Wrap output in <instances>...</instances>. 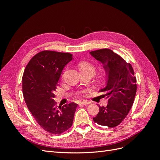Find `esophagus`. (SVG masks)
Returning a JSON list of instances; mask_svg holds the SVG:
<instances>
[{
    "label": "esophagus",
    "instance_id": "obj_1",
    "mask_svg": "<svg viewBox=\"0 0 160 160\" xmlns=\"http://www.w3.org/2000/svg\"><path fill=\"white\" fill-rule=\"evenodd\" d=\"M81 105H89V104H90L91 103L90 102H89V101H82L80 103Z\"/></svg>",
    "mask_w": 160,
    "mask_h": 160
}]
</instances>
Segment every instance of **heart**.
Returning <instances> with one entry per match:
<instances>
[{"label":"heart","mask_w":160,"mask_h":160,"mask_svg":"<svg viewBox=\"0 0 160 160\" xmlns=\"http://www.w3.org/2000/svg\"><path fill=\"white\" fill-rule=\"evenodd\" d=\"M79 69L81 71V72H89V73H92L93 75L95 74L96 71L95 66L91 63L90 62L88 61H82L81 62L79 65ZM65 72H63V74L62 75V79H65ZM108 77V72L107 71H104L102 74H101L99 76V81H104Z\"/></svg>","instance_id":"heart-1"}]
</instances>
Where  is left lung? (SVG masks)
Here are the masks:
<instances>
[{"label": "left lung", "instance_id": "8db88e82", "mask_svg": "<svg viewBox=\"0 0 160 160\" xmlns=\"http://www.w3.org/2000/svg\"><path fill=\"white\" fill-rule=\"evenodd\" d=\"M90 54L102 62L108 72L107 86L99 92L106 97V107L99 105V111L94 122L103 126L115 128L125 118L132 108L137 91L136 77L130 63L109 49L91 51Z\"/></svg>", "mask_w": 160, "mask_h": 160}]
</instances>
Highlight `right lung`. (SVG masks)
<instances>
[{
    "instance_id": "obj_1",
    "label": "right lung",
    "mask_w": 160,
    "mask_h": 160,
    "mask_svg": "<svg viewBox=\"0 0 160 160\" xmlns=\"http://www.w3.org/2000/svg\"><path fill=\"white\" fill-rule=\"evenodd\" d=\"M72 59L69 52L42 51L28 62L22 76V93L27 108L40 126L52 134L68 130L73 122L77 104L62 107L53 100L61 72Z\"/></svg>"
}]
</instances>
